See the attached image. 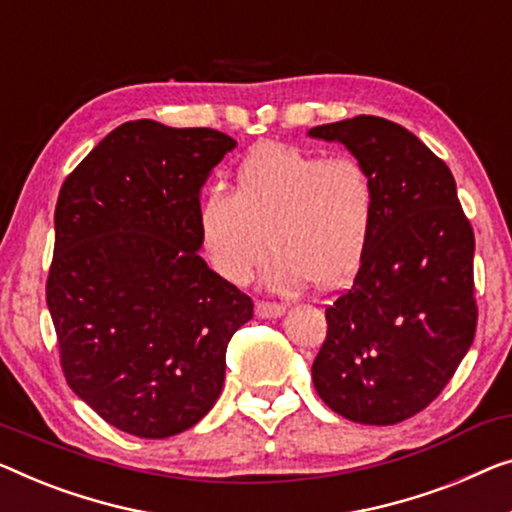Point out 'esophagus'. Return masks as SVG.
I'll use <instances>...</instances> for the list:
<instances>
[{
  "instance_id": "1",
  "label": "esophagus",
  "mask_w": 512,
  "mask_h": 512,
  "mask_svg": "<svg viewBox=\"0 0 512 512\" xmlns=\"http://www.w3.org/2000/svg\"><path fill=\"white\" fill-rule=\"evenodd\" d=\"M282 312H285V308H282V305H278V303L259 301L255 305V315L262 317V319H276V317L282 315Z\"/></svg>"
}]
</instances>
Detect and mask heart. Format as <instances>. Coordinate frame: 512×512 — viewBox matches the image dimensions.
Here are the masks:
<instances>
[{"mask_svg": "<svg viewBox=\"0 0 512 512\" xmlns=\"http://www.w3.org/2000/svg\"><path fill=\"white\" fill-rule=\"evenodd\" d=\"M375 223V183L356 158H324L266 142L241 160L234 193L211 188L197 232L211 269L246 285L269 246L264 285L299 292L310 280L335 289L354 276Z\"/></svg>", "mask_w": 512, "mask_h": 512, "instance_id": "heart-1", "label": "heart"}]
</instances>
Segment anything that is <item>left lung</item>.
Listing matches in <instances>:
<instances>
[{
    "instance_id": "left-lung-1",
    "label": "left lung",
    "mask_w": 512,
    "mask_h": 512,
    "mask_svg": "<svg viewBox=\"0 0 512 512\" xmlns=\"http://www.w3.org/2000/svg\"><path fill=\"white\" fill-rule=\"evenodd\" d=\"M308 135L345 144L375 183L368 246L326 308L312 381L347 421L395 425L444 391L474 342V230L448 165L407 128L361 114Z\"/></svg>"
}]
</instances>
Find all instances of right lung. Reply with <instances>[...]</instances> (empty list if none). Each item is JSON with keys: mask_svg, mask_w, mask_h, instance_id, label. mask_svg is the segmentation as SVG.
Returning a JSON list of instances; mask_svg holds the SVG:
<instances>
[{"mask_svg": "<svg viewBox=\"0 0 512 512\" xmlns=\"http://www.w3.org/2000/svg\"><path fill=\"white\" fill-rule=\"evenodd\" d=\"M213 128L126 121L68 174L55 209L48 310L68 386L144 439L200 423L253 301L200 257L197 207L227 151Z\"/></svg>", "mask_w": 512, "mask_h": 512, "instance_id": "right-lung-1", "label": "right lung"}]
</instances>
